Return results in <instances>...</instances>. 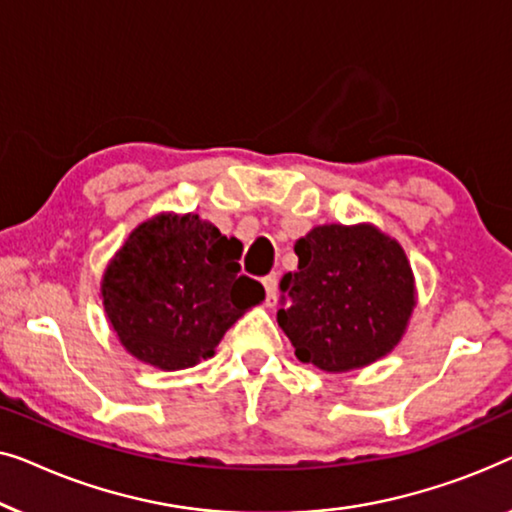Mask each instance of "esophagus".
Wrapping results in <instances>:
<instances>
[{
	"label": "esophagus",
	"mask_w": 512,
	"mask_h": 512,
	"mask_svg": "<svg viewBox=\"0 0 512 512\" xmlns=\"http://www.w3.org/2000/svg\"><path fill=\"white\" fill-rule=\"evenodd\" d=\"M262 285L266 290V304H273V301H276V285H278L276 273H269V276H264Z\"/></svg>",
	"instance_id": "1"
}]
</instances>
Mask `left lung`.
<instances>
[{"mask_svg": "<svg viewBox=\"0 0 512 512\" xmlns=\"http://www.w3.org/2000/svg\"><path fill=\"white\" fill-rule=\"evenodd\" d=\"M294 253L297 271L278 285V325L301 362L350 371L399 343L415 285L397 241L369 225H325L299 239Z\"/></svg>", "mask_w": 512, "mask_h": 512, "instance_id": "8db88e82", "label": "left lung"}]
</instances>
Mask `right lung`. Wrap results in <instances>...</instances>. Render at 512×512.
<instances>
[{
    "label": "right lung",
    "mask_w": 512,
    "mask_h": 512,
    "mask_svg": "<svg viewBox=\"0 0 512 512\" xmlns=\"http://www.w3.org/2000/svg\"><path fill=\"white\" fill-rule=\"evenodd\" d=\"M241 250L192 213L157 215L134 229L102 280L122 345L164 371L211 357L225 331L264 299V287L239 273Z\"/></svg>",
    "instance_id": "right-lung-1"
}]
</instances>
